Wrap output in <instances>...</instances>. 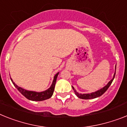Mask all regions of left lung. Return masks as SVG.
Returning <instances> with one entry per match:
<instances>
[{"mask_svg": "<svg viewBox=\"0 0 127 127\" xmlns=\"http://www.w3.org/2000/svg\"><path fill=\"white\" fill-rule=\"evenodd\" d=\"M115 70H116V68H115ZM115 74H116V71H115V73L114 74L113 78L109 82H108V83H107V85H106V86H105L104 87H103L102 88H101V89H99V90H97V91L94 92H92V93L90 94H82L78 93V92L75 90V88H73V87H72V88H73V91H74V92H75V95H76L79 98H80V99H94V98L98 97H100L101 95H103V94L105 93V92L107 90V89L109 88V87L110 86L112 83L113 80H114V79Z\"/></svg>", "mask_w": 127, "mask_h": 127, "instance_id": "8db88e82", "label": "left lung"}]
</instances>
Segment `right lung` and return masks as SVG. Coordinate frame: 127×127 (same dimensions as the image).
<instances>
[{"mask_svg": "<svg viewBox=\"0 0 127 127\" xmlns=\"http://www.w3.org/2000/svg\"><path fill=\"white\" fill-rule=\"evenodd\" d=\"M59 73H57L55 75L54 77V80L52 82V84L51 85V87L47 89L46 90L44 91L40 92H38L35 91H30V90H26L24 88H21V87H19L13 81V79L11 78V81H12L13 84L15 86L17 89L19 90L25 97H26L28 99L31 100V101H44V100L48 99L49 98H50L52 96V95L54 94V88H55V85L56 81H57V77L59 75Z\"/></svg>", "mask_w": 127, "mask_h": 127, "instance_id": "add662e5", "label": "right lung"}]
</instances>
